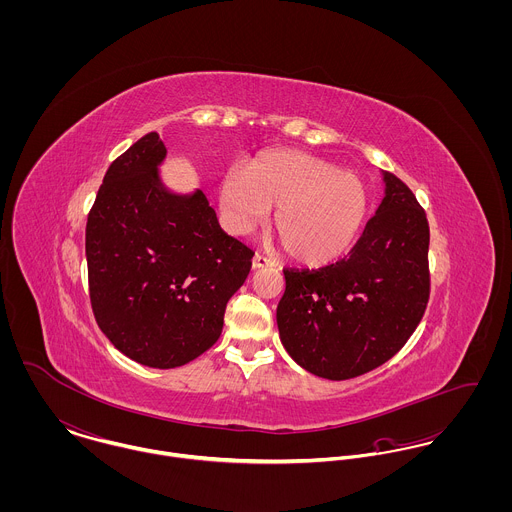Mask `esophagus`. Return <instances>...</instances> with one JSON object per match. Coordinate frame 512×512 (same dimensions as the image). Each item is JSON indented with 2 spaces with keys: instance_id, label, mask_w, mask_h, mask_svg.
Here are the masks:
<instances>
[{
  "instance_id": "1",
  "label": "esophagus",
  "mask_w": 512,
  "mask_h": 512,
  "mask_svg": "<svg viewBox=\"0 0 512 512\" xmlns=\"http://www.w3.org/2000/svg\"><path fill=\"white\" fill-rule=\"evenodd\" d=\"M272 266H274V262H272L270 258H266V256H262V254H254V258H252V268H254V270L272 268Z\"/></svg>"
}]
</instances>
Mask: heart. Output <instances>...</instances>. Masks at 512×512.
Returning a JSON list of instances; mask_svg holds the SVG:
<instances>
[{
  "mask_svg": "<svg viewBox=\"0 0 512 512\" xmlns=\"http://www.w3.org/2000/svg\"><path fill=\"white\" fill-rule=\"evenodd\" d=\"M365 181L323 157L270 149L244 171L232 167L220 181V207L230 230L248 232L268 209L272 230L288 258L325 266L351 250L368 217Z\"/></svg>",
  "mask_w": 512,
  "mask_h": 512,
  "instance_id": "1",
  "label": "heart"
}]
</instances>
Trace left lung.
<instances>
[{
  "label": "left lung",
  "instance_id": "1",
  "mask_svg": "<svg viewBox=\"0 0 512 512\" xmlns=\"http://www.w3.org/2000/svg\"><path fill=\"white\" fill-rule=\"evenodd\" d=\"M386 197L351 252L319 270H284L280 339L315 376L347 380L392 359L430 299V224L412 189L384 173Z\"/></svg>",
  "mask_w": 512,
  "mask_h": 512
}]
</instances>
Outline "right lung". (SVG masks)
Instances as JSON below:
<instances>
[{
  "label": "right lung",
  "instance_id": "1",
  "mask_svg": "<svg viewBox=\"0 0 512 512\" xmlns=\"http://www.w3.org/2000/svg\"><path fill=\"white\" fill-rule=\"evenodd\" d=\"M157 132L108 167L86 220L88 295L110 343L140 365H187L219 341L254 252L220 230L203 191L167 193Z\"/></svg>",
  "mask_w": 512,
  "mask_h": 512
}]
</instances>
